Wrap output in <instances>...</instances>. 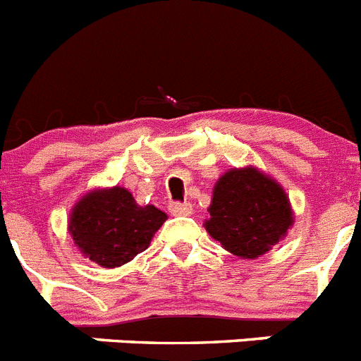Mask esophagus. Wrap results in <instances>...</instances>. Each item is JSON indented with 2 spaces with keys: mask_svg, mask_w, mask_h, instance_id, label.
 Segmentation results:
<instances>
[{
  "mask_svg": "<svg viewBox=\"0 0 361 361\" xmlns=\"http://www.w3.org/2000/svg\"><path fill=\"white\" fill-rule=\"evenodd\" d=\"M191 204L190 202H171L170 204V212L171 215L175 216H186L191 213Z\"/></svg>",
  "mask_w": 361,
  "mask_h": 361,
  "instance_id": "obj_1",
  "label": "esophagus"
}]
</instances>
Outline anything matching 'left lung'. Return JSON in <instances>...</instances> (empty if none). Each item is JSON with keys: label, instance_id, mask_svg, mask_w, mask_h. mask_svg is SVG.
Wrapping results in <instances>:
<instances>
[{"label": "left lung", "instance_id": "obj_1", "mask_svg": "<svg viewBox=\"0 0 361 361\" xmlns=\"http://www.w3.org/2000/svg\"><path fill=\"white\" fill-rule=\"evenodd\" d=\"M208 212L206 231L226 251L251 260L279 244L293 226L283 188L253 166L231 168L216 180Z\"/></svg>", "mask_w": 361, "mask_h": 361}]
</instances>
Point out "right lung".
Here are the masks:
<instances>
[{
  "label": "right lung",
  "instance_id": "add662e5",
  "mask_svg": "<svg viewBox=\"0 0 361 361\" xmlns=\"http://www.w3.org/2000/svg\"><path fill=\"white\" fill-rule=\"evenodd\" d=\"M168 219L155 206H139L124 188L86 193L70 213L68 231L81 253L103 267H119L146 250Z\"/></svg>",
  "mask_w": 361,
  "mask_h": 361
}]
</instances>
